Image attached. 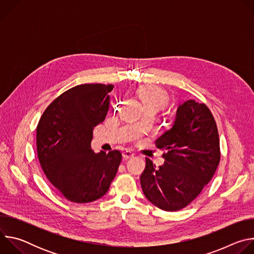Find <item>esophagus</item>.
Wrapping results in <instances>:
<instances>
[{"mask_svg":"<svg viewBox=\"0 0 254 254\" xmlns=\"http://www.w3.org/2000/svg\"><path fill=\"white\" fill-rule=\"evenodd\" d=\"M123 156H124V158H125L126 160H127V159L133 158V157H134V153H133L132 151H130V150H126V151L123 153Z\"/></svg>","mask_w":254,"mask_h":254,"instance_id":"esophagus-1","label":"esophagus"}]
</instances>
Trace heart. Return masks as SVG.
<instances>
[{
	"mask_svg": "<svg viewBox=\"0 0 254 254\" xmlns=\"http://www.w3.org/2000/svg\"><path fill=\"white\" fill-rule=\"evenodd\" d=\"M137 94L144 107L159 112L168 104L169 95L167 91L156 85L142 86L137 90Z\"/></svg>",
	"mask_w": 254,
	"mask_h": 254,
	"instance_id": "heart-1",
	"label": "heart"
}]
</instances>
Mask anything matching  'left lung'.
<instances>
[{"label":"left lung","mask_w":254,"mask_h":254,"mask_svg":"<svg viewBox=\"0 0 254 254\" xmlns=\"http://www.w3.org/2000/svg\"><path fill=\"white\" fill-rule=\"evenodd\" d=\"M156 146L166 150L159 168L146 158L140 185L147 199L165 211L188 206L210 182L220 162L217 125L205 103L190 99L181 104L172 128Z\"/></svg>","instance_id":"1"}]
</instances>
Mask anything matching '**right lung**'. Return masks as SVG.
<instances>
[{
  "mask_svg": "<svg viewBox=\"0 0 254 254\" xmlns=\"http://www.w3.org/2000/svg\"><path fill=\"white\" fill-rule=\"evenodd\" d=\"M113 84L86 83L56 97L44 111L36 130L37 154L47 179L67 200L88 203L111 187L122 153L95 154L92 129L108 112Z\"/></svg>",
  "mask_w": 254,
  "mask_h": 254,
  "instance_id": "obj_1",
  "label": "right lung"
}]
</instances>
